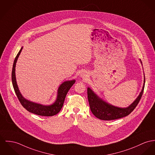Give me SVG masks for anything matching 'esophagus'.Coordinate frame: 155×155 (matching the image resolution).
Here are the masks:
<instances>
[{"label": "esophagus", "instance_id": "1", "mask_svg": "<svg viewBox=\"0 0 155 155\" xmlns=\"http://www.w3.org/2000/svg\"><path fill=\"white\" fill-rule=\"evenodd\" d=\"M84 76H85V75H84V74H82V75H81V77H84Z\"/></svg>", "mask_w": 155, "mask_h": 155}]
</instances>
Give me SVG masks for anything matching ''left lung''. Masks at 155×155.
I'll list each match as a JSON object with an SVG mask.
<instances>
[{"instance_id": "8db88e82", "label": "left lung", "mask_w": 155, "mask_h": 155, "mask_svg": "<svg viewBox=\"0 0 155 155\" xmlns=\"http://www.w3.org/2000/svg\"><path fill=\"white\" fill-rule=\"evenodd\" d=\"M144 83L145 78H144V84L141 93L131 105L127 108H119L108 104L100 99L90 88H88V100L91 112L97 118L103 120L118 119L128 116L137 106L142 98Z\"/></svg>"}]
</instances>
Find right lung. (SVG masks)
<instances>
[{"label": "right lung", "mask_w": 155, "mask_h": 155, "mask_svg": "<svg viewBox=\"0 0 155 155\" xmlns=\"http://www.w3.org/2000/svg\"><path fill=\"white\" fill-rule=\"evenodd\" d=\"M22 48L21 49L18 54L13 62V68L12 71V81L13 87L15 90V92L16 94V96L20 101L22 106L29 112L35 114L38 116H52L60 112L61 109L63 106L65 98L67 94L68 93L69 90L72 86V85L75 83V80H71L68 81H65L58 88V95L57 98L55 102L51 105V106H43L41 104H39L33 102H31L24 98V97L21 95L17 84L16 81L15 77V66L17 60L21 52Z\"/></svg>", "instance_id": "add662e5"}]
</instances>
